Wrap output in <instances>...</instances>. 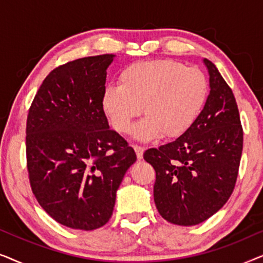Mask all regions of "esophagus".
Here are the masks:
<instances>
[{
	"mask_svg": "<svg viewBox=\"0 0 263 263\" xmlns=\"http://www.w3.org/2000/svg\"><path fill=\"white\" fill-rule=\"evenodd\" d=\"M133 148L135 149V153H136V156H138V159H142L145 148H143L142 146H139V145H133Z\"/></svg>",
	"mask_w": 263,
	"mask_h": 263,
	"instance_id": "1",
	"label": "esophagus"
}]
</instances>
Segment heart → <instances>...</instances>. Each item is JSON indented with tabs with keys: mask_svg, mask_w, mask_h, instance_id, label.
<instances>
[{
	"mask_svg": "<svg viewBox=\"0 0 263 263\" xmlns=\"http://www.w3.org/2000/svg\"><path fill=\"white\" fill-rule=\"evenodd\" d=\"M208 92V79L200 68L174 60L145 61L122 71L118 87L104 92L102 107L120 134L130 130L143 107L147 117L133 130L135 138L146 141L164 134L176 139L195 124Z\"/></svg>",
	"mask_w": 263,
	"mask_h": 263,
	"instance_id": "b5f03b06",
	"label": "heart"
}]
</instances>
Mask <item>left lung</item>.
Returning a JSON list of instances; mask_svg holds the SVG:
<instances>
[{"label": "left lung", "instance_id": "1", "mask_svg": "<svg viewBox=\"0 0 263 263\" xmlns=\"http://www.w3.org/2000/svg\"><path fill=\"white\" fill-rule=\"evenodd\" d=\"M211 92L195 124L175 141L149 148L143 159L156 170L154 202L161 217L182 226L207 220L235 189L243 151L236 98L211 61Z\"/></svg>", "mask_w": 263, "mask_h": 263}]
</instances>
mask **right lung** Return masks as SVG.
Wrapping results in <instances>:
<instances>
[{"label": "right lung", "instance_id": "obj_1", "mask_svg": "<svg viewBox=\"0 0 263 263\" xmlns=\"http://www.w3.org/2000/svg\"><path fill=\"white\" fill-rule=\"evenodd\" d=\"M114 55L56 67L34 96L26 122L31 189L46 213L74 230H96L112 215L116 192L136 161L102 107Z\"/></svg>", "mask_w": 263, "mask_h": 263}]
</instances>
